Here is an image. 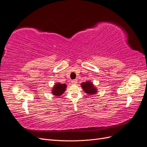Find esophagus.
Returning <instances> with one entry per match:
<instances>
[{
	"label": "esophagus",
	"mask_w": 147,
	"mask_h": 147,
	"mask_svg": "<svg viewBox=\"0 0 147 147\" xmlns=\"http://www.w3.org/2000/svg\"><path fill=\"white\" fill-rule=\"evenodd\" d=\"M71 83L72 84H77V79H74V80H71Z\"/></svg>",
	"instance_id": "esophagus-1"
}]
</instances>
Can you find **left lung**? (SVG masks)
I'll use <instances>...</instances> for the list:
<instances>
[{
	"label": "left lung",
	"mask_w": 147,
	"mask_h": 147,
	"mask_svg": "<svg viewBox=\"0 0 147 147\" xmlns=\"http://www.w3.org/2000/svg\"><path fill=\"white\" fill-rule=\"evenodd\" d=\"M81 86L84 91L88 93V94H94L96 93L97 89L94 88V86L92 85V84L91 82H85L81 84Z\"/></svg>",
	"instance_id": "1"
}]
</instances>
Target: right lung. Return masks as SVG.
I'll return each instance as SVG.
<instances>
[{"mask_svg":"<svg viewBox=\"0 0 147 147\" xmlns=\"http://www.w3.org/2000/svg\"><path fill=\"white\" fill-rule=\"evenodd\" d=\"M66 87H67L66 84L57 83V84H55L53 88V89H52V93L56 96H60L65 92Z\"/></svg>","mask_w":147,"mask_h":147,"instance_id":"right-lung-1","label":"right lung"}]
</instances>
